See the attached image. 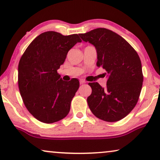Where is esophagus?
Wrapping results in <instances>:
<instances>
[{
  "instance_id": "esophagus-1",
  "label": "esophagus",
  "mask_w": 160,
  "mask_h": 160,
  "mask_svg": "<svg viewBox=\"0 0 160 160\" xmlns=\"http://www.w3.org/2000/svg\"><path fill=\"white\" fill-rule=\"evenodd\" d=\"M79 82H80V84H85V83H86V82L84 79H80Z\"/></svg>"
}]
</instances>
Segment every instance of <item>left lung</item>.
<instances>
[{"label":"left lung","mask_w":160,"mask_h":160,"mask_svg":"<svg viewBox=\"0 0 160 160\" xmlns=\"http://www.w3.org/2000/svg\"><path fill=\"white\" fill-rule=\"evenodd\" d=\"M83 41L96 48L97 66L107 71V86L89 83L92 94L87 98L92 112L107 122L118 121L135 107L142 91V67L140 58L122 37L105 28L79 34Z\"/></svg>","instance_id":"left-lung-1"}]
</instances>
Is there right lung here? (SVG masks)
<instances>
[{
	"mask_svg": "<svg viewBox=\"0 0 160 160\" xmlns=\"http://www.w3.org/2000/svg\"><path fill=\"white\" fill-rule=\"evenodd\" d=\"M81 42L76 34L64 36L45 32L30 43L21 58L18 66L21 96L29 112L40 121L52 123L68 114L79 82L77 78L65 82L57 70L69 50Z\"/></svg>",
	"mask_w": 160,
	"mask_h": 160,
	"instance_id": "add662e5",
	"label": "right lung"
}]
</instances>
